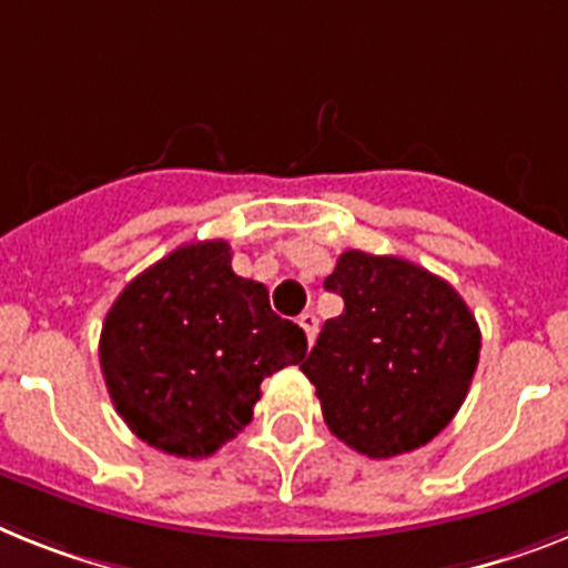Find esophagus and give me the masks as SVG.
<instances>
[{"label": "esophagus", "instance_id": "34e87169", "mask_svg": "<svg viewBox=\"0 0 568 568\" xmlns=\"http://www.w3.org/2000/svg\"><path fill=\"white\" fill-rule=\"evenodd\" d=\"M300 328L306 332L308 343H314V337H317V317H314V312H303L300 314Z\"/></svg>", "mask_w": 568, "mask_h": 568}]
</instances>
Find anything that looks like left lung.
Instances as JSON below:
<instances>
[{"instance_id": "1", "label": "left lung", "mask_w": 568, "mask_h": 568, "mask_svg": "<svg viewBox=\"0 0 568 568\" xmlns=\"http://www.w3.org/2000/svg\"><path fill=\"white\" fill-rule=\"evenodd\" d=\"M343 314L300 364L328 430L389 459L445 430L479 364V326L450 283L398 256L346 251L326 276Z\"/></svg>"}]
</instances>
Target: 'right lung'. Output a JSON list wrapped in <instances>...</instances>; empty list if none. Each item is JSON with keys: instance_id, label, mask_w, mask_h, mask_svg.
Listing matches in <instances>:
<instances>
[{"instance_id": "obj_1", "label": "right lung", "mask_w": 568, "mask_h": 568, "mask_svg": "<svg viewBox=\"0 0 568 568\" xmlns=\"http://www.w3.org/2000/svg\"><path fill=\"white\" fill-rule=\"evenodd\" d=\"M306 332L271 312L268 288L236 276L225 240L175 247L109 308L100 369L141 442L202 459L251 422L260 384L306 357Z\"/></svg>"}]
</instances>
